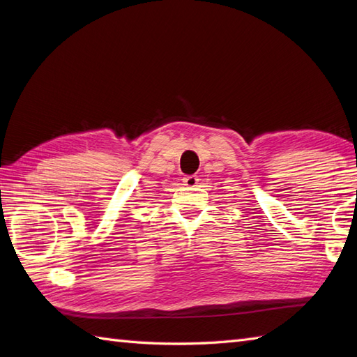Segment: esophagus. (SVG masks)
I'll list each match as a JSON object with an SVG mask.
<instances>
[{
  "label": "esophagus",
  "mask_w": 357,
  "mask_h": 357,
  "mask_svg": "<svg viewBox=\"0 0 357 357\" xmlns=\"http://www.w3.org/2000/svg\"><path fill=\"white\" fill-rule=\"evenodd\" d=\"M198 176H195V174H190V176H185L184 179H183V183H184V185L185 187H196L198 185Z\"/></svg>",
  "instance_id": "34e87169"
}]
</instances>
